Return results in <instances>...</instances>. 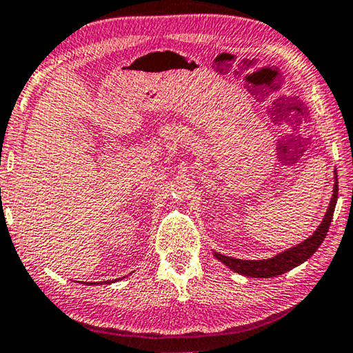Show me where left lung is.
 <instances>
[{
  "label": "left lung",
  "instance_id": "left-lung-1",
  "mask_svg": "<svg viewBox=\"0 0 353 353\" xmlns=\"http://www.w3.org/2000/svg\"><path fill=\"white\" fill-rule=\"evenodd\" d=\"M336 202H338V173L334 172V186H333V196H331L328 210H326L323 221L320 223V226L315 229L312 236H309L303 242L294 245L285 252L275 254L272 258L268 259H237L232 256H226V254L213 252L214 258L219 259L223 264H226L229 269L234 270L240 275H245V277H254V279H270L277 277V275H282L288 270L298 268L299 264L312 256L316 252V248L320 247L321 242H323L326 237V232H328L331 219H333L334 207Z\"/></svg>",
  "mask_w": 353,
  "mask_h": 353
}]
</instances>
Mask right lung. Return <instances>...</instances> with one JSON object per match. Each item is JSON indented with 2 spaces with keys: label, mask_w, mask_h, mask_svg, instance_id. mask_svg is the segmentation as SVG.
<instances>
[{
  "label": "right lung",
  "mask_w": 353,
  "mask_h": 353,
  "mask_svg": "<svg viewBox=\"0 0 353 353\" xmlns=\"http://www.w3.org/2000/svg\"><path fill=\"white\" fill-rule=\"evenodd\" d=\"M111 282H113V280H111ZM111 282H110V283H111Z\"/></svg>",
  "instance_id": "1"
}]
</instances>
